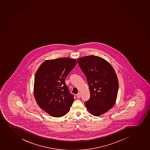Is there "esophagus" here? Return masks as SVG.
Here are the masks:
<instances>
[{"mask_svg": "<svg viewBox=\"0 0 150 150\" xmlns=\"http://www.w3.org/2000/svg\"><path fill=\"white\" fill-rule=\"evenodd\" d=\"M77 96V98H80V93H78L77 94V96Z\"/></svg>", "mask_w": 150, "mask_h": 150, "instance_id": "1", "label": "esophagus"}]
</instances>
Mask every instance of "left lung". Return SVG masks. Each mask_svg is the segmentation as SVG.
I'll return each mask as SVG.
<instances>
[{"mask_svg": "<svg viewBox=\"0 0 150 150\" xmlns=\"http://www.w3.org/2000/svg\"><path fill=\"white\" fill-rule=\"evenodd\" d=\"M78 63L85 75L90 93V98L85 105L94 116L106 112L116 102L118 80L115 70L105 59L95 55L83 57Z\"/></svg>", "mask_w": 150, "mask_h": 150, "instance_id": "obj_1", "label": "left lung"}]
</instances>
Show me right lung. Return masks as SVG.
Masks as SVG:
<instances>
[{
    "mask_svg": "<svg viewBox=\"0 0 150 150\" xmlns=\"http://www.w3.org/2000/svg\"><path fill=\"white\" fill-rule=\"evenodd\" d=\"M77 64L76 59L57 58L42 63L35 73L34 93L39 107L50 116L60 117L69 110L74 101L65 79Z\"/></svg>",
    "mask_w": 150,
    "mask_h": 150,
    "instance_id": "add662e5",
    "label": "right lung"
}]
</instances>
